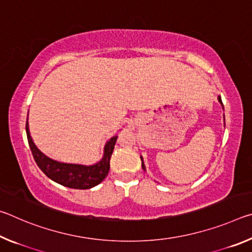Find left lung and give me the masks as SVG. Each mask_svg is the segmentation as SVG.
Wrapping results in <instances>:
<instances>
[{"label":"left lung","instance_id":"left-lung-1","mask_svg":"<svg viewBox=\"0 0 252 252\" xmlns=\"http://www.w3.org/2000/svg\"><path fill=\"white\" fill-rule=\"evenodd\" d=\"M218 100H219V102L221 104H222V101H221V97H220V95L218 96ZM222 106H223V104H222ZM141 161H142V169L144 170V171H146V167H144V164H143V160H142V158H141Z\"/></svg>","mask_w":252,"mask_h":252}]
</instances>
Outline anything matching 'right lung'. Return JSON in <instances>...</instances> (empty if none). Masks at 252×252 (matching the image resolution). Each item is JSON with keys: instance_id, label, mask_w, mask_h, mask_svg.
Here are the masks:
<instances>
[{"instance_id": "right-lung-1", "label": "right lung", "mask_w": 252, "mask_h": 252, "mask_svg": "<svg viewBox=\"0 0 252 252\" xmlns=\"http://www.w3.org/2000/svg\"><path fill=\"white\" fill-rule=\"evenodd\" d=\"M25 129H27L29 146L32 151L34 160H35L37 167L51 180L64 187L72 188V189H90V188L99 185L108 176L110 170V159L118 136L111 138L108 143L105 144L103 159L100 162H97L94 165H81L62 163V162L54 161L44 156L32 141L29 131L28 119Z\"/></svg>"}]
</instances>
